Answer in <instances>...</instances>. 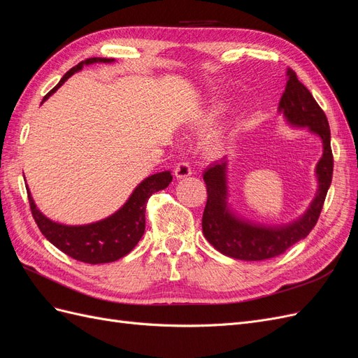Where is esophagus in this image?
<instances>
[{
	"label": "esophagus",
	"mask_w": 358,
	"mask_h": 358,
	"mask_svg": "<svg viewBox=\"0 0 358 358\" xmlns=\"http://www.w3.org/2000/svg\"><path fill=\"white\" fill-rule=\"evenodd\" d=\"M191 173H192V169H191V166H189V162H187V161L178 162V166H176V169H175V176H176L178 179L188 178V176H191Z\"/></svg>",
	"instance_id": "obj_1"
}]
</instances>
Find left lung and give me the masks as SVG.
I'll return each instance as SVG.
<instances>
[{
  "label": "left lung",
  "mask_w": 358,
  "mask_h": 358,
  "mask_svg": "<svg viewBox=\"0 0 358 358\" xmlns=\"http://www.w3.org/2000/svg\"><path fill=\"white\" fill-rule=\"evenodd\" d=\"M288 82L280 96L279 112L296 127H308L322 140V157L317 164L318 191L309 209L294 222L282 227H266L248 222L236 216L227 206V161L206 169L203 179L208 189V201L203 212V234L209 243L227 257L245 262H262L284 254L312 231L322 210L324 200L333 178V154L330 127L326 113L291 69Z\"/></svg>",
  "instance_id": "1"
}]
</instances>
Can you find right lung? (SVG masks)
I'll use <instances>...</instances> for the list:
<instances>
[{
    "mask_svg": "<svg viewBox=\"0 0 358 358\" xmlns=\"http://www.w3.org/2000/svg\"><path fill=\"white\" fill-rule=\"evenodd\" d=\"M113 61L115 59L112 58H88L79 62L78 66L62 76L59 83L45 95L43 101H46L71 74L82 70L83 66H90L94 62ZM171 179L173 176L170 171L155 173V175L146 178L142 183H138V187L117 212L107 216L106 220L86 225H64L50 221L37 209L29 189H27V192L32 218H34L43 236L52 245H55L59 251L78 259V262L103 264L116 262V259L133 251L145 233V212L149 197L154 192L167 188Z\"/></svg>",
    "mask_w": 358,
    "mask_h": 358,
    "instance_id": "add662e5",
    "label": "right lung"
}]
</instances>
